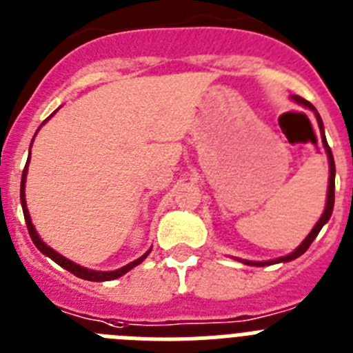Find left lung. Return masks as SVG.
<instances>
[{"label": "left lung", "instance_id": "8db88e82", "mask_svg": "<svg viewBox=\"0 0 353 353\" xmlns=\"http://www.w3.org/2000/svg\"><path fill=\"white\" fill-rule=\"evenodd\" d=\"M291 99L295 101L296 104H300V106H304V108H309L312 113H314V117H316L318 121V128H320V133H321V143H323L325 147V152H327V158H329V188H327V202H325V210L323 213H321L320 220H318L316 223H314V228L311 229V232H309L307 236H305V240L302 241V243L296 247L293 252H290L288 256H283V257H277V259H270V261H249V259H240V257H234V259H238V261H241L243 265H249V266H268V265H277V263H288V261H293V259H296V257H300L302 254L305 252V250L309 249V245L314 241V238L318 236V232L321 231V228H323L325 223L329 222L330 214H332V210H334V186H336V165H334V156H332V151H330L329 143H327V139H325V130H323V121H321L320 113L316 112V108L312 106L309 101H305L304 97L300 96H291Z\"/></svg>", "mask_w": 353, "mask_h": 353}]
</instances>
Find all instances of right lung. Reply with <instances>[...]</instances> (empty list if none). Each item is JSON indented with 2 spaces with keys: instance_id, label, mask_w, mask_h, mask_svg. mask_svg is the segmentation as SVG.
Segmentation results:
<instances>
[{
  "instance_id": "add662e5",
  "label": "right lung",
  "mask_w": 353,
  "mask_h": 353,
  "mask_svg": "<svg viewBox=\"0 0 353 353\" xmlns=\"http://www.w3.org/2000/svg\"><path fill=\"white\" fill-rule=\"evenodd\" d=\"M57 113V112H54ZM53 113V115H54ZM53 115H49V119L53 117ZM49 119H46V121H49ZM42 124H46V122H42ZM41 130V128H39ZM37 130V131H39ZM37 134V133H35ZM35 139V137H33ZM33 143V140H32ZM30 149H32V145H30ZM28 163H30V156H28V161H26V167H24L23 170V177H21V206H23V213H24V220H26V228H28V232L30 236H32V241L35 243V247L39 250H41L44 256L51 257L57 265H60L62 268H65L67 272H70V274H74L76 277L79 279H85V281H94V283H103V281H113V279H119L122 277L124 274H128L131 268H134V266H139L140 263L145 259L147 256H149V252H151V249L147 250L145 254H143L142 257H139V259H134V261H131L130 265L122 266V268L119 270H112V272H99V270H90V268H85V266L78 265V263L70 261V259H67V257H63L62 254H58L57 250H53L49 245H46L44 241H42V238L39 236V232H37L35 225L32 223V216H30L28 213V206H26V194H24V188H26V174H28Z\"/></svg>"
}]
</instances>
